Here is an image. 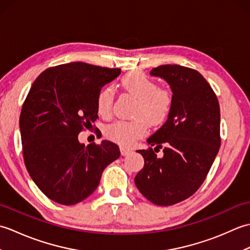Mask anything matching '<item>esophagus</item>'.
<instances>
[{
  "label": "esophagus",
  "mask_w": 250,
  "mask_h": 250,
  "mask_svg": "<svg viewBox=\"0 0 250 250\" xmlns=\"http://www.w3.org/2000/svg\"><path fill=\"white\" fill-rule=\"evenodd\" d=\"M131 151H132V149H130V148H128V147H125V146H121L120 147V152H121L122 156L129 155Z\"/></svg>",
  "instance_id": "esophagus-1"
}]
</instances>
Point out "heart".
Masks as SVG:
<instances>
[{
	"instance_id": "obj_1",
	"label": "heart",
	"mask_w": 250,
	"mask_h": 250,
	"mask_svg": "<svg viewBox=\"0 0 250 250\" xmlns=\"http://www.w3.org/2000/svg\"><path fill=\"white\" fill-rule=\"evenodd\" d=\"M121 86L139 99L135 116L132 120H117L105 130L108 139L121 145H131L144 136L150 125L158 126L166 122L173 108V97L167 90L158 89L157 83L140 71H131L121 78ZM114 100L113 88L105 87L97 97V109L102 116L111 110ZM141 117H140L139 116Z\"/></svg>"
}]
</instances>
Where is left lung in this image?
Returning <instances> with one entry per match:
<instances>
[{"label":"left lung","instance_id":"1","mask_svg":"<svg viewBox=\"0 0 250 250\" xmlns=\"http://www.w3.org/2000/svg\"><path fill=\"white\" fill-rule=\"evenodd\" d=\"M151 76L171 87L168 119L147 143L153 150H137L144 167L134 183L151 203L169 206L192 195L203 184L220 147V108L213 89L199 72L177 64L152 68ZM164 147V156L155 152Z\"/></svg>","mask_w":250,"mask_h":250}]
</instances>
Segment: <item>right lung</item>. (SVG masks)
I'll use <instances>...</instances> for the list:
<instances>
[{"label":"right lung","instance_id":"obj_1","mask_svg":"<svg viewBox=\"0 0 250 250\" xmlns=\"http://www.w3.org/2000/svg\"><path fill=\"white\" fill-rule=\"evenodd\" d=\"M120 71L71 62L47 68L32 84L19 119L23 159L32 180L56 203L88 198L104 168L120 156L110 141L87 147L78 141L79 132L98 118L101 89Z\"/></svg>","mask_w":250,"mask_h":250}]
</instances>
